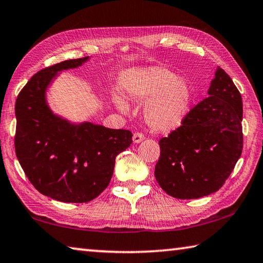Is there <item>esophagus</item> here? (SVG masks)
Returning a JSON list of instances; mask_svg holds the SVG:
<instances>
[{
  "instance_id": "1",
  "label": "esophagus",
  "mask_w": 263,
  "mask_h": 263,
  "mask_svg": "<svg viewBox=\"0 0 263 263\" xmlns=\"http://www.w3.org/2000/svg\"><path fill=\"white\" fill-rule=\"evenodd\" d=\"M144 135H142V133H135V135H133V137H132V140H133V142H135V144H139V142H141L142 140H144Z\"/></svg>"
}]
</instances>
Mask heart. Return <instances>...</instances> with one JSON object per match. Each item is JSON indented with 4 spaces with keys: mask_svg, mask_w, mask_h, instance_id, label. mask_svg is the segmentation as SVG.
Wrapping results in <instances>:
<instances>
[{
    "mask_svg": "<svg viewBox=\"0 0 263 263\" xmlns=\"http://www.w3.org/2000/svg\"><path fill=\"white\" fill-rule=\"evenodd\" d=\"M127 95L138 103H147L145 121L154 131L171 132L179 127L191 103L190 84L163 67H153L127 84ZM116 106L127 112L128 106L117 97Z\"/></svg>",
    "mask_w": 263,
    "mask_h": 263,
    "instance_id": "heart-1",
    "label": "heart"
}]
</instances>
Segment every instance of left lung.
<instances>
[{"instance_id":"left-lung-1","label":"left lung","mask_w":263,"mask_h":263,"mask_svg":"<svg viewBox=\"0 0 263 263\" xmlns=\"http://www.w3.org/2000/svg\"><path fill=\"white\" fill-rule=\"evenodd\" d=\"M208 94L179 128L159 141L155 179L175 198L193 199L216 193L242 152L241 95L220 67Z\"/></svg>"}]
</instances>
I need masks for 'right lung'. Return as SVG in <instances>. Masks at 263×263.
Wrapping results in <instances>:
<instances>
[{"label":"right lung","mask_w":263,"mask_h":263,"mask_svg":"<svg viewBox=\"0 0 263 263\" xmlns=\"http://www.w3.org/2000/svg\"><path fill=\"white\" fill-rule=\"evenodd\" d=\"M89 60L62 61L34 74L16 100L15 149L39 193L64 203H87L109 185L116 157L132 144L128 130L70 122L55 114L47 90L60 72Z\"/></svg>","instance_id":"obj_1"}]
</instances>
